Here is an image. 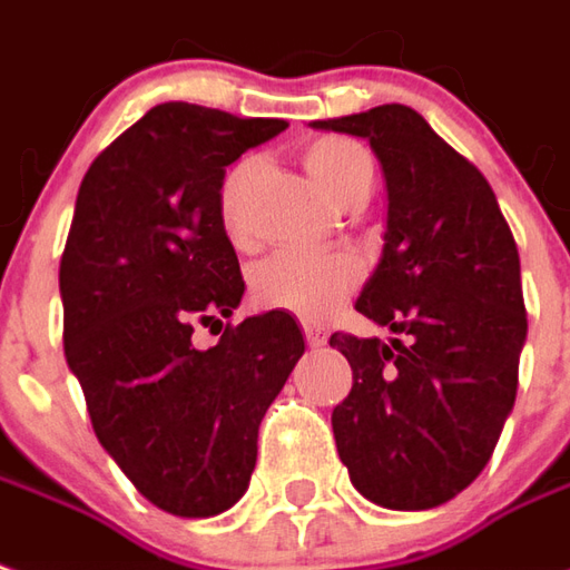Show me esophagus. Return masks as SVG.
<instances>
[{"label": "esophagus", "mask_w": 570, "mask_h": 570, "mask_svg": "<svg viewBox=\"0 0 570 570\" xmlns=\"http://www.w3.org/2000/svg\"><path fill=\"white\" fill-rule=\"evenodd\" d=\"M302 330H305V340H308L312 348H317V345H324L326 342V333L321 324H302Z\"/></svg>", "instance_id": "1"}]
</instances>
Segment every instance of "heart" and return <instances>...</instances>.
Listing matches in <instances>:
<instances>
[{
  "instance_id": "heart-1",
  "label": "heart",
  "mask_w": 570,
  "mask_h": 570,
  "mask_svg": "<svg viewBox=\"0 0 570 570\" xmlns=\"http://www.w3.org/2000/svg\"><path fill=\"white\" fill-rule=\"evenodd\" d=\"M302 163L326 200L336 206L367 203L373 194V157L352 138L326 135L302 150ZM258 169L256 154H246L230 166L218 188V216L230 240L244 237V200L249 178ZM361 277L357 262L348 256H305L274 253L249 268V296L258 308L293 312L298 317H324L348 296Z\"/></svg>"
}]
</instances>
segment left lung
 I'll return each instance as SVG.
<instances>
[{
  "label": "left lung",
  "instance_id": "obj_1",
  "mask_svg": "<svg viewBox=\"0 0 570 570\" xmlns=\"http://www.w3.org/2000/svg\"><path fill=\"white\" fill-rule=\"evenodd\" d=\"M312 126L367 138L389 194L380 265L354 308L395 336H330L354 380L333 410L336 451L370 503L441 507L479 479L515 404L519 249L488 178L413 107Z\"/></svg>",
  "mask_w": 570,
  "mask_h": 570
}]
</instances>
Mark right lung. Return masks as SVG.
Listing matches in <instances>:
<instances>
[{
    "label": "right lung",
    "mask_w": 570,
    "mask_h": 570,
    "mask_svg": "<svg viewBox=\"0 0 570 570\" xmlns=\"http://www.w3.org/2000/svg\"><path fill=\"white\" fill-rule=\"evenodd\" d=\"M284 129L169 101L98 154L79 185L58 274L63 354L101 448L141 497L181 519L244 497L262 416L305 352L296 317L274 308L228 324L209 348L190 342L246 289L218 216L225 169Z\"/></svg>",
    "instance_id": "1"
}]
</instances>
